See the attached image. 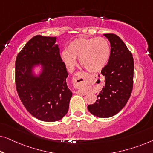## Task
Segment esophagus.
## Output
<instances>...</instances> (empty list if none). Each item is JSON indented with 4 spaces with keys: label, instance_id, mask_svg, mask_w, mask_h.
<instances>
[{
    "label": "esophagus",
    "instance_id": "esophagus-1",
    "mask_svg": "<svg viewBox=\"0 0 153 153\" xmlns=\"http://www.w3.org/2000/svg\"><path fill=\"white\" fill-rule=\"evenodd\" d=\"M88 77V75L83 72H79L75 73L72 77L73 85L76 88H80L86 81ZM76 93L78 94H82V92L81 91H76Z\"/></svg>",
    "mask_w": 153,
    "mask_h": 153
}]
</instances>
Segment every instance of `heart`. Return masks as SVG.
Returning <instances> with one entry per match:
<instances>
[{
	"instance_id": "heart-1",
	"label": "heart",
	"mask_w": 153,
	"mask_h": 153,
	"mask_svg": "<svg viewBox=\"0 0 153 153\" xmlns=\"http://www.w3.org/2000/svg\"><path fill=\"white\" fill-rule=\"evenodd\" d=\"M111 46L104 37H79L69 44L68 51L61 53L66 66L72 68L79 58L81 66L91 72L101 71L109 60Z\"/></svg>"
}]
</instances>
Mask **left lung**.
I'll return each instance as SVG.
<instances>
[{
    "label": "left lung",
    "mask_w": 153,
    "mask_h": 153,
    "mask_svg": "<svg viewBox=\"0 0 153 153\" xmlns=\"http://www.w3.org/2000/svg\"><path fill=\"white\" fill-rule=\"evenodd\" d=\"M111 44V56L101 73L105 85L93 104L88 109L99 118H109L126 105L133 88L134 59L132 54L118 35L104 34Z\"/></svg>",
    "instance_id": "1"
}]
</instances>
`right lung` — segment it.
<instances>
[{
  "label": "right lung",
  "mask_w": 153,
  "mask_h": 153,
  "mask_svg": "<svg viewBox=\"0 0 153 153\" xmlns=\"http://www.w3.org/2000/svg\"><path fill=\"white\" fill-rule=\"evenodd\" d=\"M56 41L55 37H33L18 53L15 62L16 88L21 101L32 116L46 122L63 118L72 95L67 85L65 64ZM38 64L43 71L36 77L32 68Z\"/></svg>",
  "instance_id": "add662e5"
}]
</instances>
